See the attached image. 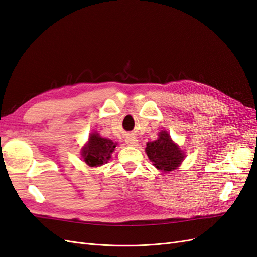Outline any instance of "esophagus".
<instances>
[{
	"mask_svg": "<svg viewBox=\"0 0 257 257\" xmlns=\"http://www.w3.org/2000/svg\"><path fill=\"white\" fill-rule=\"evenodd\" d=\"M125 143L128 145V146H135L137 144V138L132 135V134H127L126 137H125Z\"/></svg>",
	"mask_w": 257,
	"mask_h": 257,
	"instance_id": "34e87169",
	"label": "esophagus"
}]
</instances>
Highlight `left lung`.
<instances>
[{
  "label": "left lung",
  "instance_id": "obj_1",
  "mask_svg": "<svg viewBox=\"0 0 257 257\" xmlns=\"http://www.w3.org/2000/svg\"><path fill=\"white\" fill-rule=\"evenodd\" d=\"M146 152L153 165L161 172H173L180 166L184 152L173 142L167 131H161L157 141L147 143Z\"/></svg>",
  "mask_w": 257,
  "mask_h": 257
}]
</instances>
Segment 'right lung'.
<instances>
[{
    "label": "right lung",
    "mask_w": 257,
    "mask_h": 257,
    "mask_svg": "<svg viewBox=\"0 0 257 257\" xmlns=\"http://www.w3.org/2000/svg\"><path fill=\"white\" fill-rule=\"evenodd\" d=\"M116 143L109 138L100 137L97 132H93L89 136V141L81 149L83 161L91 167L102 166L111 158Z\"/></svg>",
    "instance_id": "1"
}]
</instances>
